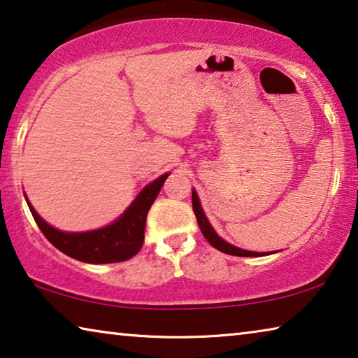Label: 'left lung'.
<instances>
[{
	"label": "left lung",
	"instance_id": "8db88e82",
	"mask_svg": "<svg viewBox=\"0 0 358 358\" xmlns=\"http://www.w3.org/2000/svg\"><path fill=\"white\" fill-rule=\"evenodd\" d=\"M192 210H194L197 223H199V228L202 231L203 237H206L210 245L217 248V250L223 252L226 255H232V257H264V255H269V253H258V252L242 250V248L231 245V243H228L226 241L221 239V237H218L217 232H215V229L212 228V226H210L206 213H203V210L201 207L199 197H197V192L194 189H192Z\"/></svg>",
	"mask_w": 358,
	"mask_h": 358
}]
</instances>
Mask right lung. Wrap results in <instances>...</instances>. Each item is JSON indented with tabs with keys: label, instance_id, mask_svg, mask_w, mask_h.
Returning <instances> with one entry per match:
<instances>
[{
	"label": "right lung",
	"instance_id": "1",
	"mask_svg": "<svg viewBox=\"0 0 358 358\" xmlns=\"http://www.w3.org/2000/svg\"><path fill=\"white\" fill-rule=\"evenodd\" d=\"M167 177L169 173H164L162 177H159L152 183L146 185L140 194L135 197V201L130 203L126 212L115 223L95 231H59L39 217L30 202L27 201V203L39 229L46 236V239L55 248H59L62 253L90 264L119 263V261L130 259L140 252L145 241L146 215H148V210L152 206V202H155Z\"/></svg>",
	"mask_w": 358,
	"mask_h": 358
}]
</instances>
